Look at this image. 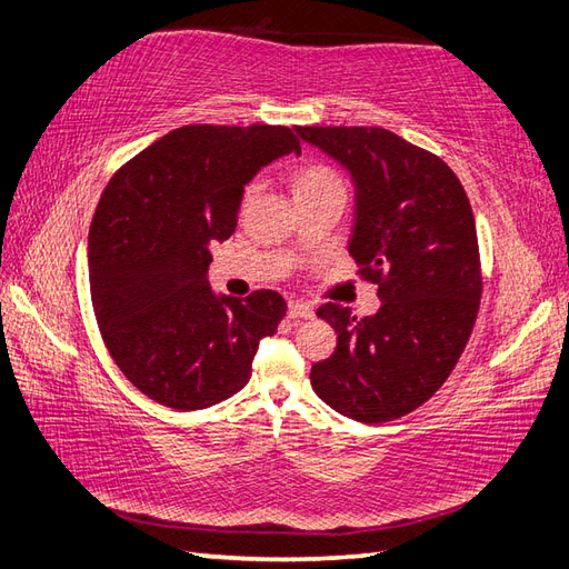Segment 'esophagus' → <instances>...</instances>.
<instances>
[{
  "label": "esophagus",
  "mask_w": 569,
  "mask_h": 569,
  "mask_svg": "<svg viewBox=\"0 0 569 569\" xmlns=\"http://www.w3.org/2000/svg\"><path fill=\"white\" fill-rule=\"evenodd\" d=\"M287 313L289 319H311L313 317V309L309 305H305V301H289L287 305Z\"/></svg>",
  "instance_id": "34e87169"
}]
</instances>
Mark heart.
<instances>
[{
    "label": "heart",
    "instance_id": "b5f03b06",
    "mask_svg": "<svg viewBox=\"0 0 569 569\" xmlns=\"http://www.w3.org/2000/svg\"><path fill=\"white\" fill-rule=\"evenodd\" d=\"M331 187H343L340 178L336 174V170H331L328 166H319V162H313V166H305L295 178V192H319V189H331ZM260 184L252 182L246 189V201H250L252 197L258 194Z\"/></svg>",
    "mask_w": 569,
    "mask_h": 569
}]
</instances>
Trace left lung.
I'll use <instances>...</instances> for the list:
<instances>
[{
    "label": "left lung",
    "mask_w": 569,
    "mask_h": 569,
    "mask_svg": "<svg viewBox=\"0 0 569 569\" xmlns=\"http://www.w3.org/2000/svg\"><path fill=\"white\" fill-rule=\"evenodd\" d=\"M297 133L350 172L348 252L382 299L365 319L336 301L319 307L338 346L311 368V387L348 419L395 421L443 387L472 333L482 270L470 199L443 160L387 129L297 126Z\"/></svg>",
    "instance_id": "left-lung-1"
}]
</instances>
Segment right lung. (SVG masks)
Wrapping results in <instances>:
<instances>
[{"label": "right lung", "instance_id": "add662e5", "mask_svg": "<svg viewBox=\"0 0 569 569\" xmlns=\"http://www.w3.org/2000/svg\"><path fill=\"white\" fill-rule=\"evenodd\" d=\"M287 153H301L287 126H182L126 162L99 199L87 243L94 317L126 380L162 407L233 397L284 319L272 289L217 295L207 270L252 174Z\"/></svg>", "mask_w": 569, "mask_h": 569}]
</instances>
